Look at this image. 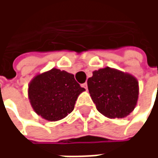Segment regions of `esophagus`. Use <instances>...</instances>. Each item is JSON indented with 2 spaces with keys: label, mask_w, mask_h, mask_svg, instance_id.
Here are the masks:
<instances>
[{
  "label": "esophagus",
  "mask_w": 158,
  "mask_h": 158,
  "mask_svg": "<svg viewBox=\"0 0 158 158\" xmlns=\"http://www.w3.org/2000/svg\"><path fill=\"white\" fill-rule=\"evenodd\" d=\"M81 86H82L83 88H85V89L87 90V88H88V85H87V83H84V84H82L81 85Z\"/></svg>",
  "instance_id": "obj_1"
}]
</instances>
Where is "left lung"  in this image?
Listing matches in <instances>:
<instances>
[{"label":"left lung","mask_w":158,"mask_h":158,"mask_svg":"<svg viewBox=\"0 0 158 158\" xmlns=\"http://www.w3.org/2000/svg\"><path fill=\"white\" fill-rule=\"evenodd\" d=\"M87 85L96 109L106 118H125L137 104L139 83L129 73L106 67L94 71Z\"/></svg>","instance_id":"left-lung-1"}]
</instances>
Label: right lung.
<instances>
[{"label":"right lung","instance_id":"add662e5","mask_svg":"<svg viewBox=\"0 0 158 158\" xmlns=\"http://www.w3.org/2000/svg\"><path fill=\"white\" fill-rule=\"evenodd\" d=\"M85 90L73 74L52 69L34 77L29 85L28 96L39 116L55 122L72 113L78 96Z\"/></svg>","mask_w":158,"mask_h":158}]
</instances>
